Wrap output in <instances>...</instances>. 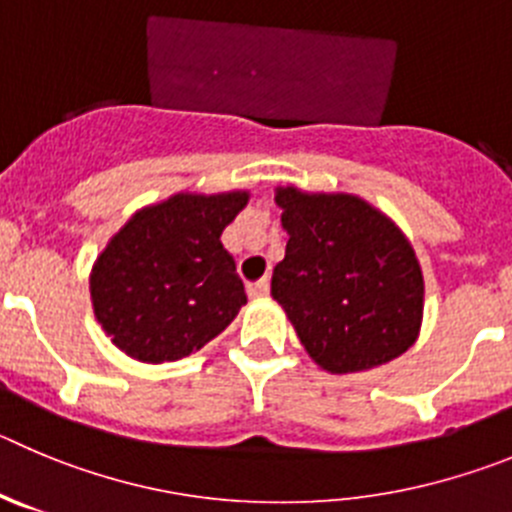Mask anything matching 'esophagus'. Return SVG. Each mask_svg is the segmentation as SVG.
Returning <instances> with one entry per match:
<instances>
[{
  "mask_svg": "<svg viewBox=\"0 0 512 512\" xmlns=\"http://www.w3.org/2000/svg\"><path fill=\"white\" fill-rule=\"evenodd\" d=\"M269 294V279H261L256 281V284H248V297L253 299H261Z\"/></svg>",
  "mask_w": 512,
  "mask_h": 512,
  "instance_id": "esophagus-1",
  "label": "esophagus"
}]
</instances>
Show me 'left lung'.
<instances>
[{
    "mask_svg": "<svg viewBox=\"0 0 512 512\" xmlns=\"http://www.w3.org/2000/svg\"><path fill=\"white\" fill-rule=\"evenodd\" d=\"M274 203L289 243L271 297L309 358L342 375L406 353L424 322V274L406 233L353 192L279 185Z\"/></svg>",
    "mask_w": 512,
    "mask_h": 512,
    "instance_id": "obj_1",
    "label": "left lung"
}]
</instances>
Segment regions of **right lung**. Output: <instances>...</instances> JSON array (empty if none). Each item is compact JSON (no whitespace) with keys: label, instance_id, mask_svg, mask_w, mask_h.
<instances>
[{"label":"right lung","instance_id":"right-lung-1","mask_svg":"<svg viewBox=\"0 0 512 512\" xmlns=\"http://www.w3.org/2000/svg\"><path fill=\"white\" fill-rule=\"evenodd\" d=\"M248 200V190L175 192L109 238L88 284L98 325L121 353L175 363L236 320L246 289L220 236Z\"/></svg>","mask_w":512,"mask_h":512}]
</instances>
